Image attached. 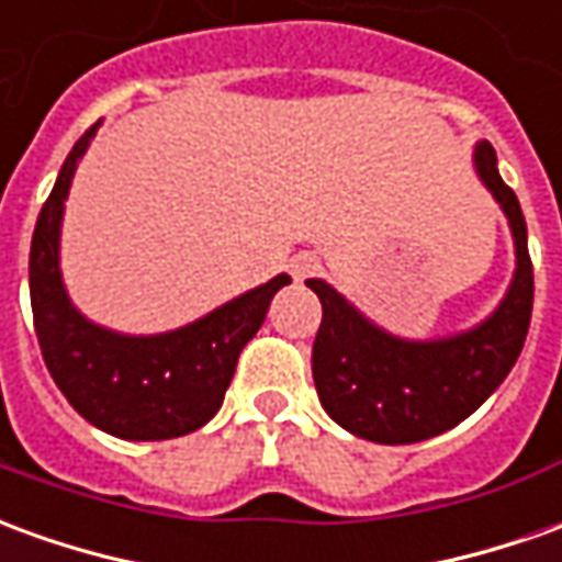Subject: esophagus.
<instances>
[{
  "label": "esophagus",
  "mask_w": 562,
  "mask_h": 562,
  "mask_svg": "<svg viewBox=\"0 0 562 562\" xmlns=\"http://www.w3.org/2000/svg\"><path fill=\"white\" fill-rule=\"evenodd\" d=\"M289 268H292L294 280H307V277H313V273L319 270V258H316L313 252H301V255H294Z\"/></svg>",
  "instance_id": "obj_1"
}]
</instances>
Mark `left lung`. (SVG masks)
Here are the masks:
<instances>
[{"mask_svg": "<svg viewBox=\"0 0 562 562\" xmlns=\"http://www.w3.org/2000/svg\"><path fill=\"white\" fill-rule=\"evenodd\" d=\"M474 170L496 198L514 237V280L481 325L435 340L390 335L325 280H307L322 304L313 344V383L325 414L374 445H414L457 423L499 390L517 362L532 316L527 222L502 182L496 151L474 145Z\"/></svg>", "mask_w": 562, "mask_h": 562, "instance_id": "left-lung-1", "label": "left lung"}]
</instances>
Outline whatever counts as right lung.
I'll use <instances>...</instances> for the list:
<instances>
[{
  "label": "right lung",
  "instance_id": "right-lung-1",
  "mask_svg": "<svg viewBox=\"0 0 562 562\" xmlns=\"http://www.w3.org/2000/svg\"><path fill=\"white\" fill-rule=\"evenodd\" d=\"M100 121L63 160L35 222L30 301L38 347L66 402L97 429L124 441H164L198 431L218 414L243 347L261 328L280 273L252 292L164 335H121L90 322L69 301L60 273V227L69 186Z\"/></svg>",
  "mask_w": 562,
  "mask_h": 562
}]
</instances>
